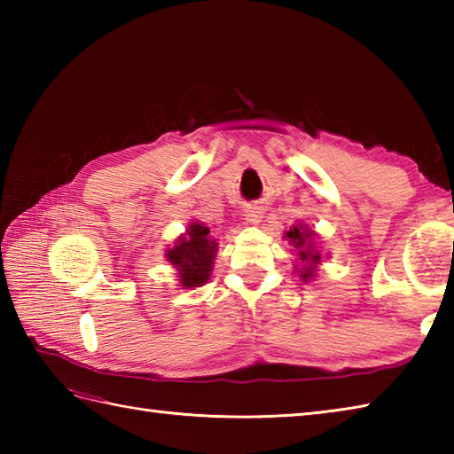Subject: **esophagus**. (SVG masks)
Listing matches in <instances>:
<instances>
[{"instance_id":"obj_1","label":"esophagus","mask_w":454,"mask_h":454,"mask_svg":"<svg viewBox=\"0 0 454 454\" xmlns=\"http://www.w3.org/2000/svg\"><path fill=\"white\" fill-rule=\"evenodd\" d=\"M244 216H246V220L249 222V224H257V222L263 218V208L262 207H255V205L247 207L246 212H244Z\"/></svg>"}]
</instances>
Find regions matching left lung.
Wrapping results in <instances>:
<instances>
[{"mask_svg": "<svg viewBox=\"0 0 454 454\" xmlns=\"http://www.w3.org/2000/svg\"><path fill=\"white\" fill-rule=\"evenodd\" d=\"M310 236L312 232H308V230H304L302 226H293L291 230L286 232V238L291 239V242L294 244V247H298V257H301L302 262V278L306 281L308 277L314 275V269H316V263H320V254L314 252V246L310 242Z\"/></svg>", "mask_w": 454, "mask_h": 454, "instance_id": "obj_1", "label": "left lung"}]
</instances>
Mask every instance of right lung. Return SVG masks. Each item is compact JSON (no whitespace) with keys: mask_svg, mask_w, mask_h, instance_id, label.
<instances>
[{"mask_svg":"<svg viewBox=\"0 0 454 454\" xmlns=\"http://www.w3.org/2000/svg\"><path fill=\"white\" fill-rule=\"evenodd\" d=\"M208 234V228L192 222L187 234L181 236L176 247L166 254L169 263L177 267L181 286H200L208 281L212 259L216 254L215 239H210Z\"/></svg>","mask_w":454,"mask_h":454,"instance_id":"1","label":"right lung"}]
</instances>
